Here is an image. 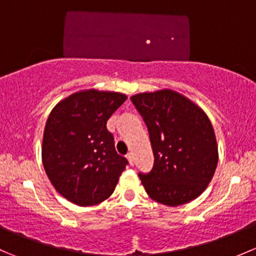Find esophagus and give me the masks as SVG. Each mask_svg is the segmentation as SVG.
<instances>
[{
  "label": "esophagus",
  "mask_w": 256,
  "mask_h": 256,
  "mask_svg": "<svg viewBox=\"0 0 256 256\" xmlns=\"http://www.w3.org/2000/svg\"><path fill=\"white\" fill-rule=\"evenodd\" d=\"M128 164H130V166H134V164H135V158H134L132 154H128Z\"/></svg>",
  "instance_id": "34e87169"
}]
</instances>
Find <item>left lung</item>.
<instances>
[{
  "label": "left lung",
  "instance_id": "8db88e82",
  "mask_svg": "<svg viewBox=\"0 0 256 256\" xmlns=\"http://www.w3.org/2000/svg\"><path fill=\"white\" fill-rule=\"evenodd\" d=\"M131 102L148 128L154 168L138 174L147 194L170 207L200 197L218 164V144L207 114L170 89L141 92Z\"/></svg>",
  "mask_w": 256,
  "mask_h": 256
}]
</instances>
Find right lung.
<instances>
[{"label":"right lung","instance_id":"add662e5","mask_svg":"<svg viewBox=\"0 0 256 256\" xmlns=\"http://www.w3.org/2000/svg\"><path fill=\"white\" fill-rule=\"evenodd\" d=\"M125 94L95 89L74 92L53 108L46 122L42 162L52 184L74 204L86 207L112 194L128 164L116 154L106 122Z\"/></svg>","mask_w":256,"mask_h":256}]
</instances>
